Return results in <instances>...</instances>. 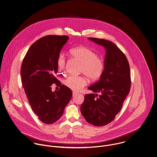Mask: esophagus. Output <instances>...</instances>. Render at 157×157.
Listing matches in <instances>:
<instances>
[{"label": "esophagus", "mask_w": 157, "mask_h": 157, "mask_svg": "<svg viewBox=\"0 0 157 157\" xmlns=\"http://www.w3.org/2000/svg\"><path fill=\"white\" fill-rule=\"evenodd\" d=\"M77 94H78V93H77V92H73V96H76Z\"/></svg>", "instance_id": "34e87169"}]
</instances>
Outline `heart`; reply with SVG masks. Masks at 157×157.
<instances>
[{
	"label": "heart",
	"mask_w": 157,
	"mask_h": 157,
	"mask_svg": "<svg viewBox=\"0 0 157 157\" xmlns=\"http://www.w3.org/2000/svg\"><path fill=\"white\" fill-rule=\"evenodd\" d=\"M69 54L73 58L79 61L80 72L86 75L91 81L99 79L104 71L105 63L104 59L88 47H76L69 50ZM66 60L63 55L58 59V65L60 70L63 71ZM67 87L75 92H79L87 85V79L84 76H70L65 81Z\"/></svg>",
	"instance_id": "heart-1"
}]
</instances>
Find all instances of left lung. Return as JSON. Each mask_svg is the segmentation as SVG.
<instances>
[{"label":"left lung","mask_w":157,"mask_h":157,"mask_svg":"<svg viewBox=\"0 0 157 157\" xmlns=\"http://www.w3.org/2000/svg\"><path fill=\"white\" fill-rule=\"evenodd\" d=\"M88 39L105 48V69L99 80L88 87L94 94L85 95L81 112L89 123L103 126L115 119L129 94L130 67L125 55L114 43L98 38Z\"/></svg>","instance_id":"left-lung-1"}]
</instances>
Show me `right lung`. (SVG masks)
<instances>
[{"label":"right lung","mask_w":157,"mask_h":157,"mask_svg":"<svg viewBox=\"0 0 157 157\" xmlns=\"http://www.w3.org/2000/svg\"><path fill=\"white\" fill-rule=\"evenodd\" d=\"M68 36H46L32 44L22 63V86L33 111L42 123L52 124L63 115L72 96L71 90L60 85L58 91L51 86L60 82L55 76L58 59Z\"/></svg>","instance_id":"right-lung-1"}]
</instances>
